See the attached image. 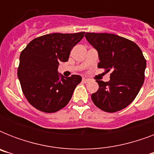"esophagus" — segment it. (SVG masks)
<instances>
[{"label":"esophagus","instance_id":"34e87169","mask_svg":"<svg viewBox=\"0 0 154 154\" xmlns=\"http://www.w3.org/2000/svg\"><path fill=\"white\" fill-rule=\"evenodd\" d=\"M90 80L87 79V78H82V82L83 83H87V82H89Z\"/></svg>","mask_w":154,"mask_h":154}]
</instances>
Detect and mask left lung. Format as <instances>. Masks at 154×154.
Returning a JSON list of instances; mask_svg holds the SVG:
<instances>
[{
  "label": "left lung",
  "instance_id": "1",
  "mask_svg": "<svg viewBox=\"0 0 154 154\" xmlns=\"http://www.w3.org/2000/svg\"><path fill=\"white\" fill-rule=\"evenodd\" d=\"M85 37L98 52V68L112 71L107 82L97 80L98 90L91 95L94 105L114 112L134 101L145 80L146 60L134 42L111 33L86 32Z\"/></svg>",
  "mask_w": 154,
  "mask_h": 154
}]
</instances>
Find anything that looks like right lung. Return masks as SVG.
Listing matches in <instances>:
<instances>
[{
	"label": "right lung",
	"instance_id": "right-lung-1",
	"mask_svg": "<svg viewBox=\"0 0 154 154\" xmlns=\"http://www.w3.org/2000/svg\"><path fill=\"white\" fill-rule=\"evenodd\" d=\"M84 34L43 35L31 41L20 53L18 78L25 98L37 109L49 113L57 112L70 101L82 77L60 75V78L58 65L68 61L70 52Z\"/></svg>",
	"mask_w": 154,
	"mask_h": 154
}]
</instances>
